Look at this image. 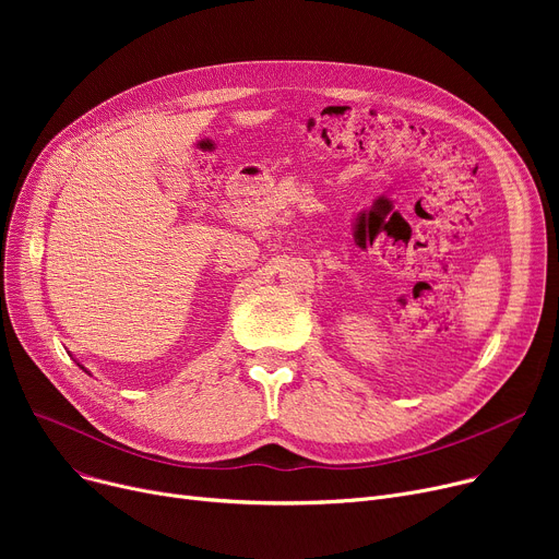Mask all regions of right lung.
<instances>
[{
	"label": "right lung",
	"mask_w": 559,
	"mask_h": 559,
	"mask_svg": "<svg viewBox=\"0 0 559 559\" xmlns=\"http://www.w3.org/2000/svg\"><path fill=\"white\" fill-rule=\"evenodd\" d=\"M76 365H79V362H76ZM79 367H81V369H83V371H85V373H91V371H87V369H85V367H83V365H79Z\"/></svg>",
	"instance_id": "obj_1"
}]
</instances>
